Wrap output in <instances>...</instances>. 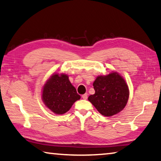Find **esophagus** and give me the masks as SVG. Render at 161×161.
I'll list each match as a JSON object with an SVG mask.
<instances>
[{
    "label": "esophagus",
    "instance_id": "34e87169",
    "mask_svg": "<svg viewBox=\"0 0 161 161\" xmlns=\"http://www.w3.org/2000/svg\"><path fill=\"white\" fill-rule=\"evenodd\" d=\"M87 97H88V94H84L82 95V99H87Z\"/></svg>",
    "mask_w": 161,
    "mask_h": 161
}]
</instances>
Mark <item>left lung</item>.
<instances>
[{
	"mask_svg": "<svg viewBox=\"0 0 161 161\" xmlns=\"http://www.w3.org/2000/svg\"><path fill=\"white\" fill-rule=\"evenodd\" d=\"M95 94L88 100L104 116L119 113L126 107L129 97V86L118 72L98 76L93 83Z\"/></svg>",
	"mask_w": 161,
	"mask_h": 161,
	"instance_id": "8db88e82",
	"label": "left lung"
}]
</instances>
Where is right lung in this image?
Instances as JSON below:
<instances>
[{"instance_id":"add662e5","label":"right lung","mask_w":161,"mask_h":161,"mask_svg":"<svg viewBox=\"0 0 161 161\" xmlns=\"http://www.w3.org/2000/svg\"><path fill=\"white\" fill-rule=\"evenodd\" d=\"M68 75L54 73L42 87V99L45 105L56 114H63L80 99Z\"/></svg>"}]
</instances>
